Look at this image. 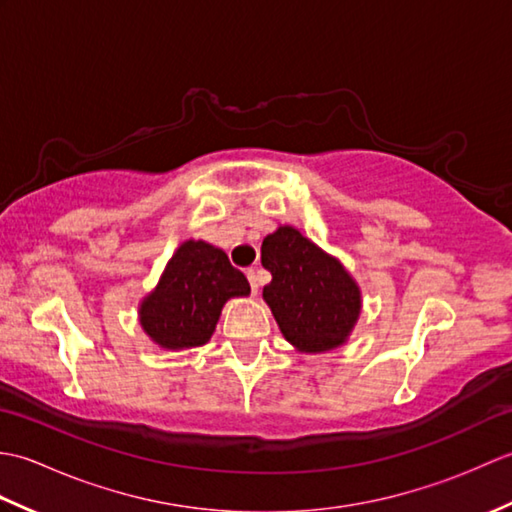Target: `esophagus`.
<instances>
[{"mask_svg":"<svg viewBox=\"0 0 512 512\" xmlns=\"http://www.w3.org/2000/svg\"><path fill=\"white\" fill-rule=\"evenodd\" d=\"M246 277H248V281H250V290H253V295H257V290H259L257 270H255V268H248V270H246Z\"/></svg>","mask_w":512,"mask_h":512,"instance_id":"1","label":"esophagus"}]
</instances>
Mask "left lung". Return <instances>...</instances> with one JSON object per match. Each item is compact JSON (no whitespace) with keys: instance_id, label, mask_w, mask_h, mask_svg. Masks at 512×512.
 Segmentation results:
<instances>
[{"instance_id":"8db88e82","label":"left lung","mask_w":512,"mask_h":512,"mask_svg":"<svg viewBox=\"0 0 512 512\" xmlns=\"http://www.w3.org/2000/svg\"><path fill=\"white\" fill-rule=\"evenodd\" d=\"M262 266L273 275L264 299L292 345L325 352L347 339L361 312V292L334 257L297 228L279 226L264 239Z\"/></svg>"}]
</instances>
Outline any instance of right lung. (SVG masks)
<instances>
[{"label": "right lung", "mask_w": 512, "mask_h": 512, "mask_svg": "<svg viewBox=\"0 0 512 512\" xmlns=\"http://www.w3.org/2000/svg\"><path fill=\"white\" fill-rule=\"evenodd\" d=\"M248 292V279L231 266L224 250L189 239L173 253L158 288L140 306V323L169 350L198 347L211 339L224 303Z\"/></svg>", "instance_id": "1"}]
</instances>
